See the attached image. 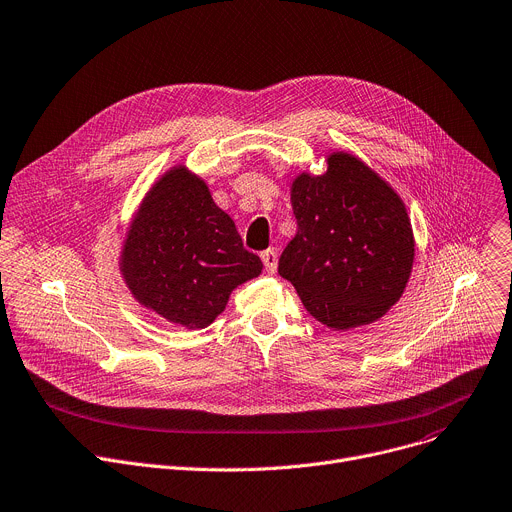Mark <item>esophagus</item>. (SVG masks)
<instances>
[{
  "instance_id": "34e87169",
  "label": "esophagus",
  "mask_w": 512,
  "mask_h": 512,
  "mask_svg": "<svg viewBox=\"0 0 512 512\" xmlns=\"http://www.w3.org/2000/svg\"><path fill=\"white\" fill-rule=\"evenodd\" d=\"M261 261H263L265 269H267L269 273H273V271L277 269V251H275V249H265V251L261 253Z\"/></svg>"
}]
</instances>
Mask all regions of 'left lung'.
<instances>
[{
  "mask_svg": "<svg viewBox=\"0 0 512 512\" xmlns=\"http://www.w3.org/2000/svg\"><path fill=\"white\" fill-rule=\"evenodd\" d=\"M292 210L298 232L277 271L304 308L339 331L384 316L402 296L414 259L398 194L353 155L333 153L327 173L296 177Z\"/></svg>",
  "mask_w": 512,
  "mask_h": 512,
  "instance_id": "obj_1",
  "label": "left lung"
}]
</instances>
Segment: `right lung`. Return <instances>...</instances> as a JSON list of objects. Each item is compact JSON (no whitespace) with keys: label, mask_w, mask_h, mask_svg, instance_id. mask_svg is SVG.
<instances>
[{"label":"right lung","mask_w":512,"mask_h":512,"mask_svg":"<svg viewBox=\"0 0 512 512\" xmlns=\"http://www.w3.org/2000/svg\"><path fill=\"white\" fill-rule=\"evenodd\" d=\"M261 267L208 185L185 167L153 185L122 251V273L134 298L185 329L208 327L230 292Z\"/></svg>","instance_id":"obj_1"}]
</instances>
